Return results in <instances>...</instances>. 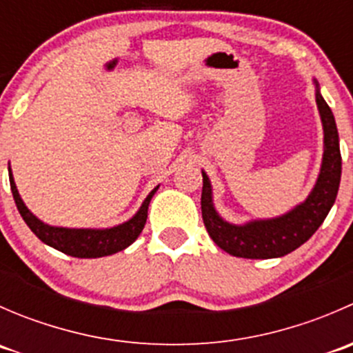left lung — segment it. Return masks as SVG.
Instances as JSON below:
<instances>
[{
    "mask_svg": "<svg viewBox=\"0 0 353 353\" xmlns=\"http://www.w3.org/2000/svg\"><path fill=\"white\" fill-rule=\"evenodd\" d=\"M316 87V104L323 123V160L318 179L307 198L295 205L287 213L273 219L249 220L245 223H230L219 215L213 205V191L210 177L203 174L201 215L206 232L213 243L229 254L248 259L280 258L301 248L305 241L325 222L334 199L341 177L340 140H338L336 123L330 105L323 99L318 80Z\"/></svg>",
    "mask_w": 353,
    "mask_h": 353,
    "instance_id": "obj_1",
    "label": "left lung"
}]
</instances>
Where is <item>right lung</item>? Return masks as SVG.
<instances>
[{"label":"right lung","mask_w":353,"mask_h":353,"mask_svg":"<svg viewBox=\"0 0 353 353\" xmlns=\"http://www.w3.org/2000/svg\"><path fill=\"white\" fill-rule=\"evenodd\" d=\"M8 174L13 199H15L17 208L28 229L44 244L51 245L68 256H74V258H102V256H110L117 251H123L128 245L133 244L143 230L148 215V205L159 190V186L154 188L141 203L140 210L130 220L119 223V225L108 227V229H68V227L49 225L37 219L20 198L15 179H13L12 167H8Z\"/></svg>","instance_id":"add662e5"}]
</instances>
